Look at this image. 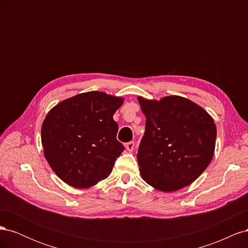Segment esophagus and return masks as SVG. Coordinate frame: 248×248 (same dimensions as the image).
Wrapping results in <instances>:
<instances>
[{"instance_id":"1","label":"esophagus","mask_w":248,"mask_h":248,"mask_svg":"<svg viewBox=\"0 0 248 248\" xmlns=\"http://www.w3.org/2000/svg\"><path fill=\"white\" fill-rule=\"evenodd\" d=\"M134 146H136V145H134V141H129V142H127V144L125 145L126 150H127V151H129V152L133 151Z\"/></svg>"}]
</instances>
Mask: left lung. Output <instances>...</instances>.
Listing matches in <instances>:
<instances>
[{"instance_id":"left-lung-1","label":"left lung","mask_w":248,"mask_h":248,"mask_svg":"<svg viewBox=\"0 0 248 248\" xmlns=\"http://www.w3.org/2000/svg\"><path fill=\"white\" fill-rule=\"evenodd\" d=\"M138 99L146 117L145 133L138 150L141 178L164 192L191 184L212 160L214 120L184 97L168 96L159 101Z\"/></svg>"}]
</instances>
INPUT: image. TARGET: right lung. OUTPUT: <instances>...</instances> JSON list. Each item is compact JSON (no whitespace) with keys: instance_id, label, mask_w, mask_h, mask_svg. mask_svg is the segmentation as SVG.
Segmentation results:
<instances>
[{"instance_id":"1","label":"right lung","mask_w":248,"mask_h":248,"mask_svg":"<svg viewBox=\"0 0 248 248\" xmlns=\"http://www.w3.org/2000/svg\"><path fill=\"white\" fill-rule=\"evenodd\" d=\"M123 98L87 92L58 103L44 119V156L57 176L70 186L88 188L109 176L125 148L112 119Z\"/></svg>"}]
</instances>
